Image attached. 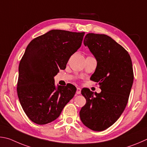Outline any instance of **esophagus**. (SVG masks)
<instances>
[{"label":"esophagus","mask_w":147,"mask_h":147,"mask_svg":"<svg viewBox=\"0 0 147 147\" xmlns=\"http://www.w3.org/2000/svg\"><path fill=\"white\" fill-rule=\"evenodd\" d=\"M81 92V89L80 88H77V91H76L77 94H80Z\"/></svg>","instance_id":"1"}]
</instances>
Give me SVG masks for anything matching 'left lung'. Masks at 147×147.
Here are the masks:
<instances>
[{"label":"left lung","mask_w":147,"mask_h":147,"mask_svg":"<svg viewBox=\"0 0 147 147\" xmlns=\"http://www.w3.org/2000/svg\"><path fill=\"white\" fill-rule=\"evenodd\" d=\"M84 45L97 60L90 79L99 83L101 92L82 89L86 102L79 115L90 129L102 131L119 119L127 106L134 81L132 60L128 51L107 35L88 33Z\"/></svg>","instance_id":"left-lung-1"}]
</instances>
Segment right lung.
I'll use <instances>...</instances> for the list:
<instances>
[{
  "label": "right lung",
  "mask_w": 147,
  "mask_h": 147,
  "mask_svg": "<svg viewBox=\"0 0 147 147\" xmlns=\"http://www.w3.org/2000/svg\"><path fill=\"white\" fill-rule=\"evenodd\" d=\"M84 32L52 30L35 38L20 60L17 95L28 118L38 125L52 122L76 94L75 86L56 88L54 76L66 68L81 47Z\"/></svg>",
  "instance_id": "add662e5"
}]
</instances>
